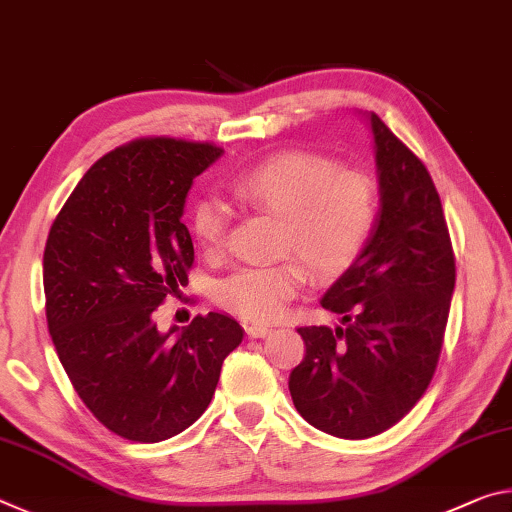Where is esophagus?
<instances>
[{"mask_svg":"<svg viewBox=\"0 0 512 512\" xmlns=\"http://www.w3.org/2000/svg\"><path fill=\"white\" fill-rule=\"evenodd\" d=\"M272 333V326H265V324H251L247 326V335L249 338H267V335Z\"/></svg>","mask_w":512,"mask_h":512,"instance_id":"1","label":"esophagus"}]
</instances>
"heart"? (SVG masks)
<instances>
[{"mask_svg": "<svg viewBox=\"0 0 512 512\" xmlns=\"http://www.w3.org/2000/svg\"><path fill=\"white\" fill-rule=\"evenodd\" d=\"M231 190L245 204L281 217V254L297 256L320 279L345 274L358 261L379 211L376 186L365 172L340 170L329 158L304 152L265 158L233 177ZM229 222L231 208L222 197L206 195L192 204L190 229L201 249L220 251ZM300 264L242 267L217 283V304L251 322L279 320L306 283Z\"/></svg>", "mask_w": 512, "mask_h": 512, "instance_id": "obj_1", "label": "heart"}]
</instances>
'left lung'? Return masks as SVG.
Here are the masks:
<instances>
[{"instance_id":"obj_1","label":"left lung","mask_w":512,"mask_h":512,"mask_svg":"<svg viewBox=\"0 0 512 512\" xmlns=\"http://www.w3.org/2000/svg\"><path fill=\"white\" fill-rule=\"evenodd\" d=\"M374 136L379 213L363 254L320 304L340 326H301L306 356L290 395L308 424L363 440L395 426L433 379L456 261L440 195L424 163L365 113Z\"/></svg>"}]
</instances>
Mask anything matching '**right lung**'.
Here are the masks:
<instances>
[{"instance_id": "obj_1", "label": "right lung", "mask_w": 512, "mask_h": 512, "mask_svg": "<svg viewBox=\"0 0 512 512\" xmlns=\"http://www.w3.org/2000/svg\"><path fill=\"white\" fill-rule=\"evenodd\" d=\"M222 154L172 138L117 147L83 174L49 229V335L83 404L120 438L161 442L188 429L242 342L224 313L167 333L154 320L195 261L181 222L192 181Z\"/></svg>"}]
</instances>
